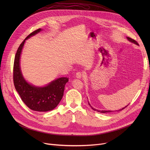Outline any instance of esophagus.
Returning <instances> with one entry per match:
<instances>
[{
	"instance_id": "34e87169",
	"label": "esophagus",
	"mask_w": 150,
	"mask_h": 150,
	"mask_svg": "<svg viewBox=\"0 0 150 150\" xmlns=\"http://www.w3.org/2000/svg\"><path fill=\"white\" fill-rule=\"evenodd\" d=\"M83 76V74L82 73V72H78L76 74V77L78 78H82Z\"/></svg>"
}]
</instances>
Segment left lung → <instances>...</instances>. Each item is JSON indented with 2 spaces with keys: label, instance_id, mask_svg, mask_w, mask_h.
Returning <instances> with one entry per match:
<instances>
[{
  "label": "left lung",
  "instance_id": "obj_1",
  "mask_svg": "<svg viewBox=\"0 0 150 150\" xmlns=\"http://www.w3.org/2000/svg\"><path fill=\"white\" fill-rule=\"evenodd\" d=\"M127 38L128 40H129V41H130L131 42H134V43H135V44H136V45H139V44L138 43V42H137V41H135V40H134V39H132V38H130V37H127ZM88 104H89V105H90V103H88ZM128 105H129V104H128ZM128 105H127L126 106H125V108H122V109H120V110H116V112H119V111H121V110H122L125 109L126 108V107H127V106H128ZM90 106H91V105H90ZM91 108L93 109V110H95V111H97V112H100V113H103L114 112V111H111V110H97V109H95L93 108L91 106ZM115 112H116V111H115Z\"/></svg>",
  "mask_w": 150,
  "mask_h": 150
}]
</instances>
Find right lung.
<instances>
[{
	"mask_svg": "<svg viewBox=\"0 0 150 150\" xmlns=\"http://www.w3.org/2000/svg\"><path fill=\"white\" fill-rule=\"evenodd\" d=\"M41 30L39 28L32 32L19 46L14 59L13 79L16 90L28 108L37 112H47L54 109L61 101L68 78H60L46 87H36L24 79L19 66L20 55L25 40Z\"/></svg>",
	"mask_w": 150,
	"mask_h": 150,
	"instance_id": "1",
	"label": "right lung"
}]
</instances>
